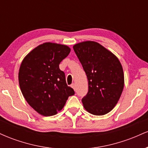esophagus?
<instances>
[{"label":"esophagus","instance_id":"34e87169","mask_svg":"<svg viewBox=\"0 0 148 148\" xmlns=\"http://www.w3.org/2000/svg\"><path fill=\"white\" fill-rule=\"evenodd\" d=\"M71 87H72L73 89H74V91H76V86H75V84H72V85H71Z\"/></svg>","mask_w":148,"mask_h":148}]
</instances>
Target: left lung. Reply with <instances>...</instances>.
<instances>
[{
	"label": "left lung",
	"mask_w": 148,
	"mask_h": 148,
	"mask_svg": "<svg viewBox=\"0 0 148 148\" xmlns=\"http://www.w3.org/2000/svg\"><path fill=\"white\" fill-rule=\"evenodd\" d=\"M73 49L88 81V92L82 99L85 109L95 115L109 113L120 99L125 84L120 60L96 42H80Z\"/></svg>",
	"instance_id": "8db88e82"
}]
</instances>
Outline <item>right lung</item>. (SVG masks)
<instances>
[{"mask_svg":"<svg viewBox=\"0 0 148 148\" xmlns=\"http://www.w3.org/2000/svg\"><path fill=\"white\" fill-rule=\"evenodd\" d=\"M66 45L45 42L33 49L22 60L18 83L25 99L44 116L57 114L69 96L74 95L66 84L59 64L70 53Z\"/></svg>","mask_w":148,"mask_h":148,"instance_id":"right-lung-1","label":"right lung"}]
</instances>
